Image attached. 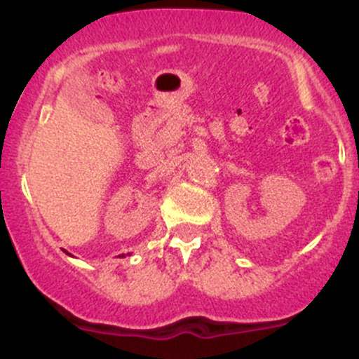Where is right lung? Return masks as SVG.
<instances>
[{"label":"right lung","instance_id":"1","mask_svg":"<svg viewBox=\"0 0 359 359\" xmlns=\"http://www.w3.org/2000/svg\"><path fill=\"white\" fill-rule=\"evenodd\" d=\"M64 252H66V250H64ZM67 253V252H66ZM67 255H71V253H67ZM118 257H125V253H121V255H118Z\"/></svg>","mask_w":359,"mask_h":359}]
</instances>
